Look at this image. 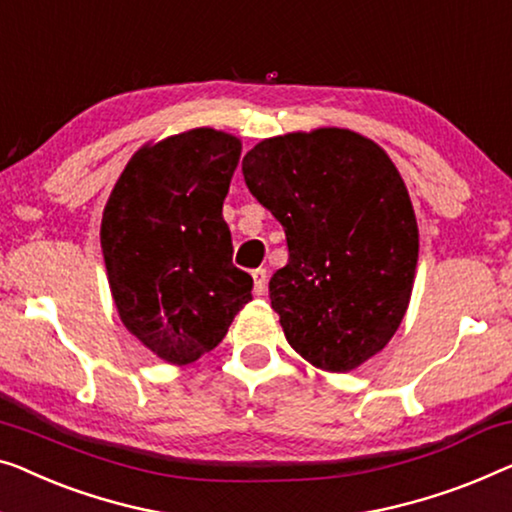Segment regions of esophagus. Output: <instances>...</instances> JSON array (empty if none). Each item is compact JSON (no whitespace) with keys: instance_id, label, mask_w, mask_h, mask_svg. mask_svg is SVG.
Returning <instances> with one entry per match:
<instances>
[{"instance_id":"obj_1","label":"esophagus","mask_w":512,"mask_h":512,"mask_svg":"<svg viewBox=\"0 0 512 512\" xmlns=\"http://www.w3.org/2000/svg\"><path fill=\"white\" fill-rule=\"evenodd\" d=\"M251 277H254V293L256 295H263L265 291H268V272H265L263 268H258L251 272Z\"/></svg>"}]
</instances>
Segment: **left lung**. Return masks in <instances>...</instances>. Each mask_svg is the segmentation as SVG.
Here are the masks:
<instances>
[{
  "label": "left lung",
  "mask_w": 512,
  "mask_h": 512,
  "mask_svg": "<svg viewBox=\"0 0 512 512\" xmlns=\"http://www.w3.org/2000/svg\"><path fill=\"white\" fill-rule=\"evenodd\" d=\"M242 175L286 233L270 302L288 344L325 372L360 367L395 335L413 291L418 224L402 175L348 129L261 140Z\"/></svg>",
  "instance_id": "8db88e82"
}]
</instances>
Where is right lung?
<instances>
[{"label":"right lung","instance_id":"add662e5","mask_svg":"<svg viewBox=\"0 0 512 512\" xmlns=\"http://www.w3.org/2000/svg\"><path fill=\"white\" fill-rule=\"evenodd\" d=\"M242 145L191 129L133 154L101 219L108 284L122 323L170 365L226 337L254 279L233 265L221 214Z\"/></svg>","mask_w":512,"mask_h":512}]
</instances>
